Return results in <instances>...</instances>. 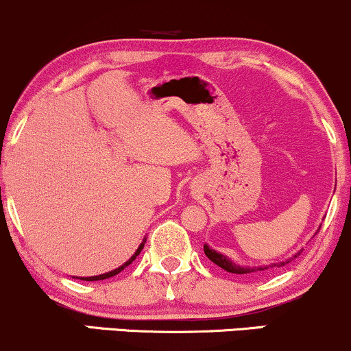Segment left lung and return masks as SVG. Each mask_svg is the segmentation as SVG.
<instances>
[{
    "label": "left lung",
    "mask_w": 351,
    "mask_h": 351,
    "mask_svg": "<svg viewBox=\"0 0 351 351\" xmlns=\"http://www.w3.org/2000/svg\"><path fill=\"white\" fill-rule=\"evenodd\" d=\"M204 254H206V257L209 261H211V263H215L216 265H219L221 269H224V271L231 272V274H254V272L271 271V269H276V267H284L285 264H289L292 259H295L297 256H300V252H297L295 256L291 257V259H285V261H282V263L269 264V265H259V267H245V265H239V264L232 263L231 259H228L226 256H223L221 252H217V251H215V249H211L208 244H204Z\"/></svg>",
    "instance_id": "8db88e82"
}]
</instances>
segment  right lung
<instances>
[{"label": "right lung", "mask_w": 351, "mask_h": 351, "mask_svg": "<svg viewBox=\"0 0 351 351\" xmlns=\"http://www.w3.org/2000/svg\"><path fill=\"white\" fill-rule=\"evenodd\" d=\"M143 245H145V239H143V243L138 245V249H136L135 251V254L134 256L130 257V259L127 261V263L125 264H122L120 265V267H117V269H114V271H110V272H106V274H100V276H92V277H75V279H80V280H88V282H92V280H104V279H108V277H114V276H117V274H120L123 271L125 267H127V265H130L132 263H134V261L136 259V256H138L140 252H142V249H143Z\"/></svg>", "instance_id": "right-lung-1"}]
</instances>
